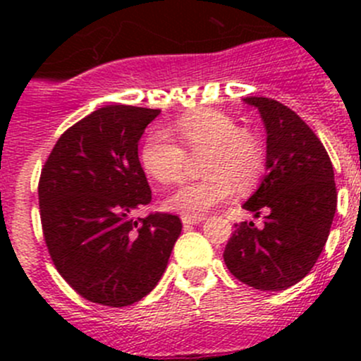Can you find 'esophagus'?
Returning a JSON list of instances; mask_svg holds the SVG:
<instances>
[{
    "instance_id": "esophagus-1",
    "label": "esophagus",
    "mask_w": 361,
    "mask_h": 361,
    "mask_svg": "<svg viewBox=\"0 0 361 361\" xmlns=\"http://www.w3.org/2000/svg\"><path fill=\"white\" fill-rule=\"evenodd\" d=\"M202 220H204V216H190V214H183V216H181V221H183L185 227H188V225L201 224Z\"/></svg>"
}]
</instances>
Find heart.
<instances>
[{
	"mask_svg": "<svg viewBox=\"0 0 361 361\" xmlns=\"http://www.w3.org/2000/svg\"><path fill=\"white\" fill-rule=\"evenodd\" d=\"M173 130L180 144L167 130H155L147 137L141 150L145 171L159 183L174 185L187 174L188 155H206L201 164L206 178L178 188L167 199L169 209L201 216L231 199L235 185L246 190L260 180L265 167L260 141L239 129L232 116L216 110L195 111L178 118Z\"/></svg>",
	"mask_w": 361,
	"mask_h": 361,
	"instance_id": "obj_1",
	"label": "heart"
}]
</instances>
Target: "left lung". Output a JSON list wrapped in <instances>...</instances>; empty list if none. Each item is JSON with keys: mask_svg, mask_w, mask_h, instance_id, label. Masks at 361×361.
<instances>
[{"mask_svg": "<svg viewBox=\"0 0 361 361\" xmlns=\"http://www.w3.org/2000/svg\"><path fill=\"white\" fill-rule=\"evenodd\" d=\"M267 130V174L243 204L264 225L235 224L224 260L235 279L255 290H286L314 267L337 207L332 160L311 127L271 97H246Z\"/></svg>", "mask_w": 361, "mask_h": 361, "instance_id": "1", "label": "left lung"}]
</instances>
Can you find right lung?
<instances>
[{"label":"right lung","mask_w":361,"mask_h":361,"mask_svg":"<svg viewBox=\"0 0 361 361\" xmlns=\"http://www.w3.org/2000/svg\"><path fill=\"white\" fill-rule=\"evenodd\" d=\"M159 113L126 104L92 111L57 140L39 174L50 258L94 304L126 307L150 293L181 234L176 214L133 218L152 201L137 141Z\"/></svg>","instance_id":"right-lung-1"}]
</instances>
